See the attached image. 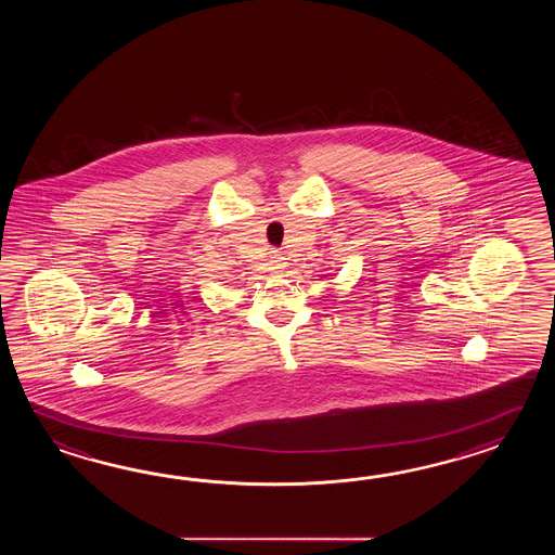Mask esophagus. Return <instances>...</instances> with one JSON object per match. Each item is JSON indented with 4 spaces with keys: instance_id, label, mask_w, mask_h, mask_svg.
I'll return each mask as SVG.
<instances>
[{
    "instance_id": "esophagus-1",
    "label": "esophagus",
    "mask_w": 555,
    "mask_h": 555,
    "mask_svg": "<svg viewBox=\"0 0 555 555\" xmlns=\"http://www.w3.org/2000/svg\"><path fill=\"white\" fill-rule=\"evenodd\" d=\"M280 261H282V258L278 256V251H275V249L270 251V266H272L270 270H273V272H275V270H280V268H282V263H280Z\"/></svg>"
}]
</instances>
